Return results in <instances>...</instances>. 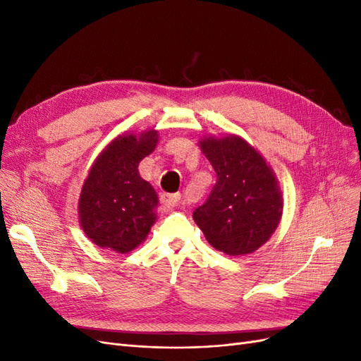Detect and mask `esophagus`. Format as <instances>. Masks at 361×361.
<instances>
[{
	"label": "esophagus",
	"instance_id": "obj_1",
	"mask_svg": "<svg viewBox=\"0 0 361 361\" xmlns=\"http://www.w3.org/2000/svg\"><path fill=\"white\" fill-rule=\"evenodd\" d=\"M161 203L166 207H176L180 203V194H162Z\"/></svg>",
	"mask_w": 361,
	"mask_h": 361
}]
</instances>
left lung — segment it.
Wrapping results in <instances>:
<instances>
[{
	"label": "left lung",
	"instance_id": "1",
	"mask_svg": "<svg viewBox=\"0 0 361 361\" xmlns=\"http://www.w3.org/2000/svg\"><path fill=\"white\" fill-rule=\"evenodd\" d=\"M200 147L216 173L207 200L192 218L214 248L228 256L253 253L280 223L283 200L274 173L236 135L204 138Z\"/></svg>",
	"mask_w": 361,
	"mask_h": 361
}]
</instances>
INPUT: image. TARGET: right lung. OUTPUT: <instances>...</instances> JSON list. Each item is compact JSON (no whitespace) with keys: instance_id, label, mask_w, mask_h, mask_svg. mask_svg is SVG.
<instances>
[{"instance_id":"add662e5","label":"right lung","mask_w":361,"mask_h":361,"mask_svg":"<svg viewBox=\"0 0 361 361\" xmlns=\"http://www.w3.org/2000/svg\"><path fill=\"white\" fill-rule=\"evenodd\" d=\"M158 134H133L116 138L87 176L80 204L84 233L99 245L128 253L146 239L155 223L158 197L152 185L140 178L138 164L154 152Z\"/></svg>"}]
</instances>
